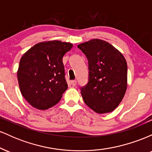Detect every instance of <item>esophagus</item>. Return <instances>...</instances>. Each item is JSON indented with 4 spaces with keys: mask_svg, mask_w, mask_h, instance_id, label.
<instances>
[{
    "mask_svg": "<svg viewBox=\"0 0 152 152\" xmlns=\"http://www.w3.org/2000/svg\"><path fill=\"white\" fill-rule=\"evenodd\" d=\"M71 85H72L73 86H76V83H77V81H76V80H73V81H71Z\"/></svg>",
    "mask_w": 152,
    "mask_h": 152,
    "instance_id": "34e87169",
    "label": "esophagus"
}]
</instances>
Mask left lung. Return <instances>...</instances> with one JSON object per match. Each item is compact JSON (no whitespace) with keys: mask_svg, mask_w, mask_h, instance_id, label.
<instances>
[{"mask_svg":"<svg viewBox=\"0 0 152 152\" xmlns=\"http://www.w3.org/2000/svg\"><path fill=\"white\" fill-rule=\"evenodd\" d=\"M88 63V82L81 88L85 104L98 114L113 111L127 88V64L121 52L100 39L78 45Z\"/></svg>","mask_w":152,"mask_h":152,"instance_id":"8db88e82","label":"left lung"}]
</instances>
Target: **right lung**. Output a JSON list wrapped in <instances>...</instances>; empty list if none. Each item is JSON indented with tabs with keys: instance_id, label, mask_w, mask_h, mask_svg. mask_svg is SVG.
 <instances>
[{
	"instance_id": "right-lung-1",
	"label": "right lung",
	"mask_w": 152,
	"mask_h": 152,
	"mask_svg": "<svg viewBox=\"0 0 152 152\" xmlns=\"http://www.w3.org/2000/svg\"><path fill=\"white\" fill-rule=\"evenodd\" d=\"M72 47L60 41L41 42L23 55L17 72L19 88L34 108L48 109L61 100L68 88L63 56Z\"/></svg>"
}]
</instances>
